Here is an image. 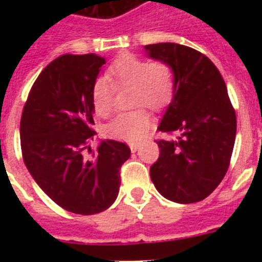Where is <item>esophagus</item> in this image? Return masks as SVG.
I'll use <instances>...</instances> for the list:
<instances>
[{"label": "esophagus", "mask_w": 262, "mask_h": 262, "mask_svg": "<svg viewBox=\"0 0 262 262\" xmlns=\"http://www.w3.org/2000/svg\"><path fill=\"white\" fill-rule=\"evenodd\" d=\"M140 145H141V143H130V144H129V147H130V151L132 152L137 151Z\"/></svg>", "instance_id": "1"}]
</instances>
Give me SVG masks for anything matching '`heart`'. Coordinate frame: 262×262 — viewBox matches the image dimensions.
Here are the masks:
<instances>
[{
	"instance_id": "obj_1",
	"label": "heart",
	"mask_w": 262,
	"mask_h": 262,
	"mask_svg": "<svg viewBox=\"0 0 262 262\" xmlns=\"http://www.w3.org/2000/svg\"><path fill=\"white\" fill-rule=\"evenodd\" d=\"M130 87L132 104L160 110L174 96L175 77L170 63L160 59H148L125 53L114 59L106 77H98L91 87V102L99 117L110 115L114 106L115 88ZM151 114L147 108L121 113L104 126L107 137L121 141L140 140L151 126Z\"/></svg>"
}]
</instances>
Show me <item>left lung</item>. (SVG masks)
<instances>
[{
    "label": "left lung",
    "instance_id": "left-lung-1",
    "mask_svg": "<svg viewBox=\"0 0 262 262\" xmlns=\"http://www.w3.org/2000/svg\"><path fill=\"white\" fill-rule=\"evenodd\" d=\"M149 57L172 68L175 92L158 130L160 154L151 179L174 203L201 201L227 172L236 135L235 110L219 69L207 55L178 43L147 45Z\"/></svg>",
    "mask_w": 262,
    "mask_h": 262
}]
</instances>
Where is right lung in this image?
Listing matches in <instances>:
<instances>
[{"mask_svg": "<svg viewBox=\"0 0 262 262\" xmlns=\"http://www.w3.org/2000/svg\"><path fill=\"white\" fill-rule=\"evenodd\" d=\"M106 59L65 54L51 61L31 87L20 121L23 160L39 187L77 215L103 212L121 186L119 170L130 148L115 140L90 147L94 107L91 87Z\"/></svg>", "mask_w": 262, "mask_h": 262, "instance_id": "right-lung-1", "label": "right lung"}]
</instances>
